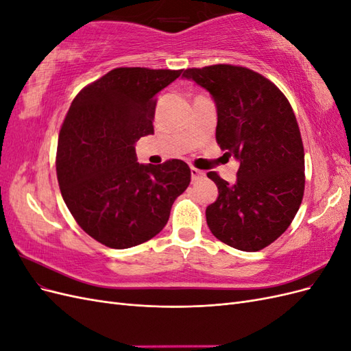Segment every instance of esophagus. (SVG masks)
<instances>
[{
  "label": "esophagus",
  "instance_id": "obj_1",
  "mask_svg": "<svg viewBox=\"0 0 351 351\" xmlns=\"http://www.w3.org/2000/svg\"><path fill=\"white\" fill-rule=\"evenodd\" d=\"M190 173H192V180H200L205 177V171H202V169H197L195 167L190 168Z\"/></svg>",
  "mask_w": 351,
  "mask_h": 351
}]
</instances>
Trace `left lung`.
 Listing matches in <instances>:
<instances>
[{"instance_id":"1","label":"left lung","mask_w":351,"mask_h":351,"mask_svg":"<svg viewBox=\"0 0 351 351\" xmlns=\"http://www.w3.org/2000/svg\"><path fill=\"white\" fill-rule=\"evenodd\" d=\"M183 77L206 89L217 107V142L240 162L237 182L208 177L218 197L206 208L212 234L243 252L269 246L289 228L304 192V151L290 102L246 67L187 69Z\"/></svg>"}]
</instances>
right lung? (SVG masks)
<instances>
[{"label":"right lung","instance_id":"1","mask_svg":"<svg viewBox=\"0 0 351 351\" xmlns=\"http://www.w3.org/2000/svg\"><path fill=\"white\" fill-rule=\"evenodd\" d=\"M182 70L120 67L83 88L61 125L57 178L73 218L111 249L155 237L190 184L182 159L139 164L136 142L154 134L156 93Z\"/></svg>","mask_w":351,"mask_h":351}]
</instances>
